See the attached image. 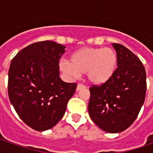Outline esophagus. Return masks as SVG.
I'll return each instance as SVG.
<instances>
[{"label":"esophagus","mask_w":153,"mask_h":153,"mask_svg":"<svg viewBox=\"0 0 153 153\" xmlns=\"http://www.w3.org/2000/svg\"><path fill=\"white\" fill-rule=\"evenodd\" d=\"M86 88L85 86L79 83V84H77V86H76V91H79V90L82 89V88Z\"/></svg>","instance_id":"obj_1"}]
</instances>
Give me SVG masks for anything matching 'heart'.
<instances>
[{"label": "heart", "instance_id": "heart-1", "mask_svg": "<svg viewBox=\"0 0 153 153\" xmlns=\"http://www.w3.org/2000/svg\"><path fill=\"white\" fill-rule=\"evenodd\" d=\"M117 67V55L109 48H88L74 52L69 63L59 64L64 73L71 76L85 74L88 81L94 85L106 83L114 76Z\"/></svg>", "mask_w": 153, "mask_h": 153}]
</instances>
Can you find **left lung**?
I'll list each match as a JSON object with an SVG mask.
<instances>
[{"label":"left lung","instance_id":"1","mask_svg":"<svg viewBox=\"0 0 153 153\" xmlns=\"http://www.w3.org/2000/svg\"><path fill=\"white\" fill-rule=\"evenodd\" d=\"M117 55V68L112 78L89 88L88 114L100 128L120 133L136 119L146 91V74L136 55L124 46L112 43Z\"/></svg>","mask_w":153,"mask_h":153}]
</instances>
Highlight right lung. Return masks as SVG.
<instances>
[{
    "label": "right lung",
    "mask_w": 153,
    "mask_h": 153,
    "mask_svg": "<svg viewBox=\"0 0 153 153\" xmlns=\"http://www.w3.org/2000/svg\"><path fill=\"white\" fill-rule=\"evenodd\" d=\"M65 47L52 41L29 45L13 59L8 71V96L28 126L45 131L59 123L76 83L59 77V62Z\"/></svg>",
    "instance_id": "right-lung-1"
}]
</instances>
